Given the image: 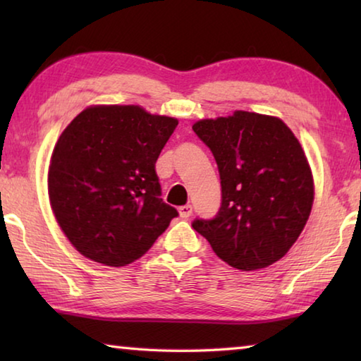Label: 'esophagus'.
Instances as JSON below:
<instances>
[{
	"label": "esophagus",
	"instance_id": "1",
	"mask_svg": "<svg viewBox=\"0 0 361 361\" xmlns=\"http://www.w3.org/2000/svg\"><path fill=\"white\" fill-rule=\"evenodd\" d=\"M178 212H180V216L181 218H185V219H188L189 216L192 215V205H189V204H186V205H183V207H180L178 209Z\"/></svg>",
	"mask_w": 361,
	"mask_h": 361
}]
</instances>
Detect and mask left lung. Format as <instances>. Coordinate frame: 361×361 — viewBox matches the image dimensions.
Returning a JSON list of instances; mask_svg holds the SVG:
<instances>
[{
    "instance_id": "left-lung-1",
    "label": "left lung",
    "mask_w": 361,
    "mask_h": 361,
    "mask_svg": "<svg viewBox=\"0 0 361 361\" xmlns=\"http://www.w3.org/2000/svg\"><path fill=\"white\" fill-rule=\"evenodd\" d=\"M215 157L221 207L194 219L229 266L256 271L283 258L298 240L314 204L307 157L288 126L274 116L234 111L192 126Z\"/></svg>"
}]
</instances>
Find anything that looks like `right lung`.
<instances>
[{"label":"right lung","mask_w":361,"mask_h":361,"mask_svg":"<svg viewBox=\"0 0 361 361\" xmlns=\"http://www.w3.org/2000/svg\"><path fill=\"white\" fill-rule=\"evenodd\" d=\"M176 126L175 118L137 105H97L62 132L49 166V200L63 234L85 258L130 264L178 216L161 199L156 173Z\"/></svg>","instance_id":"right-lung-1"}]
</instances>
